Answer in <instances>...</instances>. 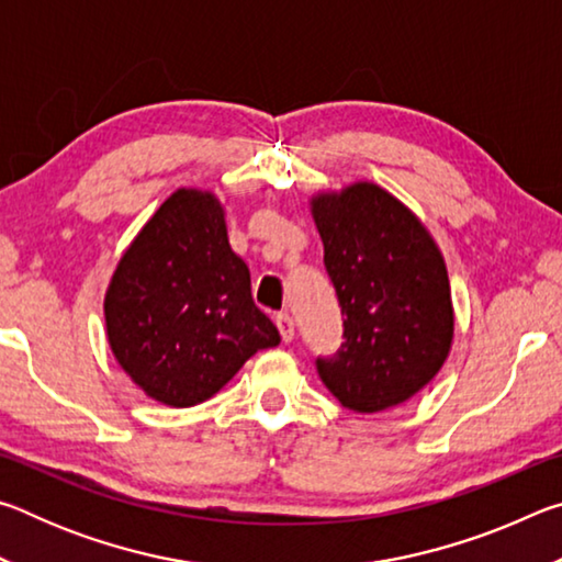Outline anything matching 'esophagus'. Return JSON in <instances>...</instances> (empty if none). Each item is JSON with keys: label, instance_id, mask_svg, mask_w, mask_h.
Wrapping results in <instances>:
<instances>
[{"label": "esophagus", "instance_id": "esophagus-1", "mask_svg": "<svg viewBox=\"0 0 562 562\" xmlns=\"http://www.w3.org/2000/svg\"><path fill=\"white\" fill-rule=\"evenodd\" d=\"M274 325H278V329H280L282 341H292L294 339V322H292V317L288 315V312H280V315L274 317Z\"/></svg>", "mask_w": 562, "mask_h": 562}]
</instances>
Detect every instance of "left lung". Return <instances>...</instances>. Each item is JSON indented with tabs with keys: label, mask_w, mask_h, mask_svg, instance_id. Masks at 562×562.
Instances as JSON below:
<instances>
[{
	"label": "left lung",
	"mask_w": 562,
	"mask_h": 562,
	"mask_svg": "<svg viewBox=\"0 0 562 562\" xmlns=\"http://www.w3.org/2000/svg\"><path fill=\"white\" fill-rule=\"evenodd\" d=\"M312 217L345 317L335 357L317 359L339 404L376 414L431 382L453 341L451 284L426 225L376 183L317 193Z\"/></svg>",
	"instance_id": "obj_1"
}]
</instances>
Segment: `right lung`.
Returning <instances> with one entry per match:
<instances>
[{
    "label": "right lung",
    "mask_w": 562,
    "mask_h": 562,
    "mask_svg": "<svg viewBox=\"0 0 562 562\" xmlns=\"http://www.w3.org/2000/svg\"><path fill=\"white\" fill-rule=\"evenodd\" d=\"M103 315L123 372L173 408L205 402L255 351L280 345L211 190L178 188L140 227L109 282Z\"/></svg>",
    "instance_id": "obj_1"
}]
</instances>
